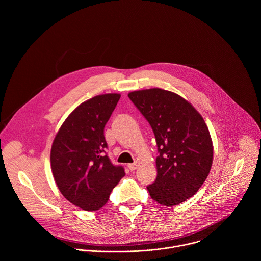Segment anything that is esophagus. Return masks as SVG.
I'll list each match as a JSON object with an SVG mask.
<instances>
[{"instance_id":"1","label":"esophagus","mask_w":261,"mask_h":261,"mask_svg":"<svg viewBox=\"0 0 261 261\" xmlns=\"http://www.w3.org/2000/svg\"><path fill=\"white\" fill-rule=\"evenodd\" d=\"M127 168H128L130 171H135V170H137V169L139 168V163L136 162V163H134V164H128V165H127Z\"/></svg>"}]
</instances>
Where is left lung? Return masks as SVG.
<instances>
[{"mask_svg":"<svg viewBox=\"0 0 261 261\" xmlns=\"http://www.w3.org/2000/svg\"><path fill=\"white\" fill-rule=\"evenodd\" d=\"M128 97L149 121L158 146L156 179L147 187L151 199L163 206L186 201L203 185L213 162L202 115L180 95L161 88L133 91Z\"/></svg>","mask_w":261,"mask_h":261,"instance_id":"left-lung-1","label":"left lung"}]
</instances>
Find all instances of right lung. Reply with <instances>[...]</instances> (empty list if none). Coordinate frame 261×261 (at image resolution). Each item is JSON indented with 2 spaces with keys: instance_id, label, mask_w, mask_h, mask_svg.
<instances>
[{
  "instance_id": "obj_1",
  "label": "right lung",
  "mask_w": 261,
  "mask_h": 261,
  "mask_svg": "<svg viewBox=\"0 0 261 261\" xmlns=\"http://www.w3.org/2000/svg\"><path fill=\"white\" fill-rule=\"evenodd\" d=\"M120 94L94 96L78 106L59 128L51 148V170L61 194L85 211L103 207L125 175L106 149L105 126Z\"/></svg>"
}]
</instances>
